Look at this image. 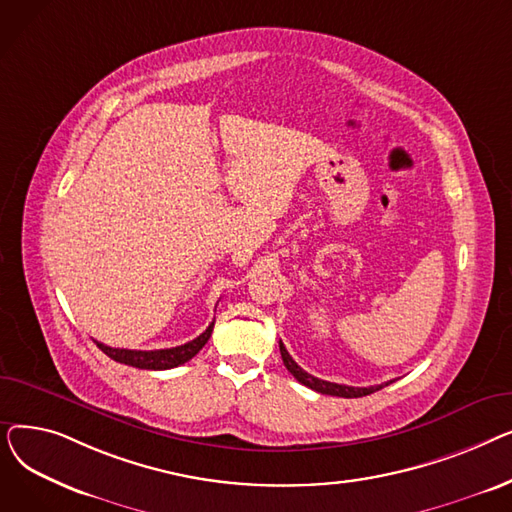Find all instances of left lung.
I'll use <instances>...</instances> for the list:
<instances>
[{"mask_svg": "<svg viewBox=\"0 0 512 512\" xmlns=\"http://www.w3.org/2000/svg\"><path fill=\"white\" fill-rule=\"evenodd\" d=\"M280 355H282V361L286 365V369L294 375V380H299L303 386L319 392V394H330V396H340V398H361V396H367V394H373L382 390L384 386L392 384L394 380L386 382V384H380V386H369V388H355V386H342V384H334V382H326V380H319V378H313V375H309L303 367H299L297 363H294V359L288 355L286 346L280 342Z\"/></svg>", "mask_w": 512, "mask_h": 512, "instance_id": "8db88e82", "label": "left lung"}]
</instances>
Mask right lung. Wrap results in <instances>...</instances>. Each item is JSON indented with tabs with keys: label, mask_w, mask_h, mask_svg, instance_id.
I'll list each match as a JSON object with an SVG mask.
<instances>
[{
	"label": "right lung",
	"mask_w": 512,
	"mask_h": 512,
	"mask_svg": "<svg viewBox=\"0 0 512 512\" xmlns=\"http://www.w3.org/2000/svg\"><path fill=\"white\" fill-rule=\"evenodd\" d=\"M213 324L215 321H211L207 330L201 336H197L195 340L186 342L182 346H174V348H159V351H130V348H112V346L101 344L97 340L95 342L107 357L118 361V363L139 367V369H172L186 361H191L201 351L213 332Z\"/></svg>",
	"instance_id": "obj_1"
}]
</instances>
